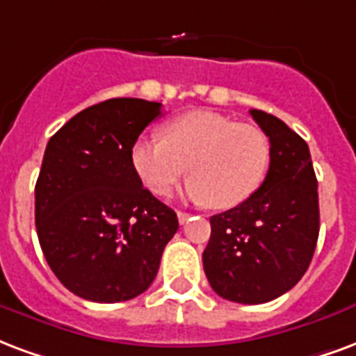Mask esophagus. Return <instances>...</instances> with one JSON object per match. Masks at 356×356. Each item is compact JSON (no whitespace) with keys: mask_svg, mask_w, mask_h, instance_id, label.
<instances>
[{"mask_svg":"<svg viewBox=\"0 0 356 356\" xmlns=\"http://www.w3.org/2000/svg\"><path fill=\"white\" fill-rule=\"evenodd\" d=\"M177 218L181 225H185L188 222V218H191V213H185V211H177Z\"/></svg>","mask_w":356,"mask_h":356,"instance_id":"34e87169","label":"esophagus"}]
</instances>
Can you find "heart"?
<instances>
[{"mask_svg": "<svg viewBox=\"0 0 356 356\" xmlns=\"http://www.w3.org/2000/svg\"><path fill=\"white\" fill-rule=\"evenodd\" d=\"M131 168L147 191L165 196L186 173V196L215 209L243 204L259 191L270 165V139L260 128L215 111L173 118L160 134L141 136L130 152Z\"/></svg>", "mask_w": 356, "mask_h": 356, "instance_id": "heart-1", "label": "heart"}]
</instances>
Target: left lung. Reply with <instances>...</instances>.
I'll return each mask as SVG.
<instances>
[{
  "mask_svg": "<svg viewBox=\"0 0 356 356\" xmlns=\"http://www.w3.org/2000/svg\"><path fill=\"white\" fill-rule=\"evenodd\" d=\"M251 117L270 139V168L251 198L209 218L204 270L220 298L252 305L291 291L309 268L318 194L304 139L273 115L251 109Z\"/></svg>",
  "mask_w": 356,
  "mask_h": 356,
  "instance_id": "left-lung-1",
  "label": "left lung"
}]
</instances>
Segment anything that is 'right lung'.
Returning a JSON list of instances; mask_svg holds the SVG:
<instances>
[{"mask_svg":"<svg viewBox=\"0 0 356 356\" xmlns=\"http://www.w3.org/2000/svg\"><path fill=\"white\" fill-rule=\"evenodd\" d=\"M162 104L113 97L77 113L49 139L35 185L39 245L60 283L102 304L139 296L179 228L143 188L130 152Z\"/></svg>","mask_w":356,"mask_h":356,"instance_id":"add662e5","label":"right lung"}]
</instances>
